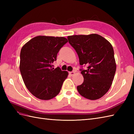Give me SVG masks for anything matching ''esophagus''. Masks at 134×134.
Listing matches in <instances>:
<instances>
[{"label":"esophagus","instance_id":"obj_1","mask_svg":"<svg viewBox=\"0 0 134 134\" xmlns=\"http://www.w3.org/2000/svg\"><path fill=\"white\" fill-rule=\"evenodd\" d=\"M69 74H70V75H71V76H72V75H74V74H75V71H71V72H69Z\"/></svg>","mask_w":134,"mask_h":134}]
</instances>
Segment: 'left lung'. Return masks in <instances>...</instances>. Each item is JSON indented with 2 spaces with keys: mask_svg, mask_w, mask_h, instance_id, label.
Segmentation results:
<instances>
[{
  "mask_svg": "<svg viewBox=\"0 0 134 134\" xmlns=\"http://www.w3.org/2000/svg\"><path fill=\"white\" fill-rule=\"evenodd\" d=\"M68 39L78 55L80 65L88 66L87 70L80 69L84 82L77 90L88 99L101 98L110 88L116 72L112 44L97 34L69 36Z\"/></svg>",
  "mask_w": 134,
  "mask_h": 134,
  "instance_id": "left-lung-1",
  "label": "left lung"
}]
</instances>
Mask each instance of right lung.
<instances>
[{
  "mask_svg": "<svg viewBox=\"0 0 134 134\" xmlns=\"http://www.w3.org/2000/svg\"><path fill=\"white\" fill-rule=\"evenodd\" d=\"M64 37L38 36L24 45L19 69L28 90L36 98L48 100L57 96L68 72L52 68L60 49L67 43Z\"/></svg>",
  "mask_w": 134,
  "mask_h": 134,
  "instance_id": "right-lung-1",
  "label": "right lung"
}]
</instances>
